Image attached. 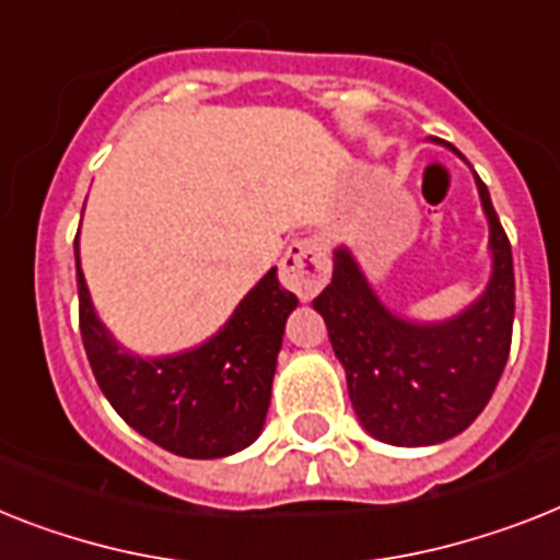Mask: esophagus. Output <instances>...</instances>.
Wrapping results in <instances>:
<instances>
[{
	"mask_svg": "<svg viewBox=\"0 0 560 560\" xmlns=\"http://www.w3.org/2000/svg\"><path fill=\"white\" fill-rule=\"evenodd\" d=\"M279 279L299 299H313L330 281V250L324 238H299L279 265Z\"/></svg>",
	"mask_w": 560,
	"mask_h": 560,
	"instance_id": "obj_1",
	"label": "esophagus"
}]
</instances>
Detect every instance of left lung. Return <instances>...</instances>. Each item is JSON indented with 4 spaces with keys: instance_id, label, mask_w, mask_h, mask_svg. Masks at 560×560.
<instances>
[{
    "instance_id": "obj_1",
    "label": "left lung",
    "mask_w": 560,
    "mask_h": 560,
    "mask_svg": "<svg viewBox=\"0 0 560 560\" xmlns=\"http://www.w3.org/2000/svg\"><path fill=\"white\" fill-rule=\"evenodd\" d=\"M490 224L487 288L462 313L416 322L378 299L347 244L332 250V281L313 299L347 375L352 410L373 439L432 447L467 430L504 373L515 316V272L490 190L476 176Z\"/></svg>"
}]
</instances>
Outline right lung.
<instances>
[{
	"mask_svg": "<svg viewBox=\"0 0 560 560\" xmlns=\"http://www.w3.org/2000/svg\"><path fill=\"white\" fill-rule=\"evenodd\" d=\"M79 330L84 352L113 410L139 435L182 458L242 453L265 430L284 324L299 299L279 284L276 267L201 345L171 355H139L113 338L79 265Z\"/></svg>",
	"mask_w": 560,
	"mask_h": 560,
	"instance_id": "right-lung-1",
	"label": "right lung"
}]
</instances>
